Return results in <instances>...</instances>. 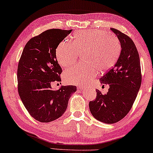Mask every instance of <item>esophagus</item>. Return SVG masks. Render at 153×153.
Here are the masks:
<instances>
[{
	"label": "esophagus",
	"mask_w": 153,
	"mask_h": 153,
	"mask_svg": "<svg viewBox=\"0 0 153 153\" xmlns=\"http://www.w3.org/2000/svg\"><path fill=\"white\" fill-rule=\"evenodd\" d=\"M83 88V86L81 85H78V89H82Z\"/></svg>",
	"instance_id": "esophagus-1"
}]
</instances>
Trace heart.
Segmentation results:
<instances>
[{"mask_svg": "<svg viewBox=\"0 0 153 153\" xmlns=\"http://www.w3.org/2000/svg\"><path fill=\"white\" fill-rule=\"evenodd\" d=\"M83 52L84 66H76L64 73L65 81L81 84L91 81L97 74L98 69L104 72L114 66L119 56V40L112 34L103 32L79 31L75 34L72 42L62 41L57 47L56 56L62 67L72 66L79 54Z\"/></svg>", "mask_w": 153, "mask_h": 153, "instance_id": "b5f03b06", "label": "heart"}]
</instances>
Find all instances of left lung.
Segmentation results:
<instances>
[{
  "instance_id": "1",
  "label": "left lung",
  "mask_w": 153,
  "mask_h": 153,
  "mask_svg": "<svg viewBox=\"0 0 153 153\" xmlns=\"http://www.w3.org/2000/svg\"><path fill=\"white\" fill-rule=\"evenodd\" d=\"M117 35L121 51L114 66L100 79L102 84H108L106 94L96 89V98L89 106L95 119L112 124L123 119L131 110L141 86V67L138 52L131 38L111 28Z\"/></svg>"
}]
</instances>
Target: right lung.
<instances>
[{
  "label": "right lung",
  "instance_id": "right-lung-1",
  "mask_svg": "<svg viewBox=\"0 0 153 153\" xmlns=\"http://www.w3.org/2000/svg\"><path fill=\"white\" fill-rule=\"evenodd\" d=\"M71 32L47 30L29 40L24 48L17 67V88L24 106L36 121L49 123L58 119L76 91L74 85L62 86L56 91L51 85L61 81L62 70L57 63L56 48Z\"/></svg>",
  "mask_w": 153,
  "mask_h": 153
}]
</instances>
